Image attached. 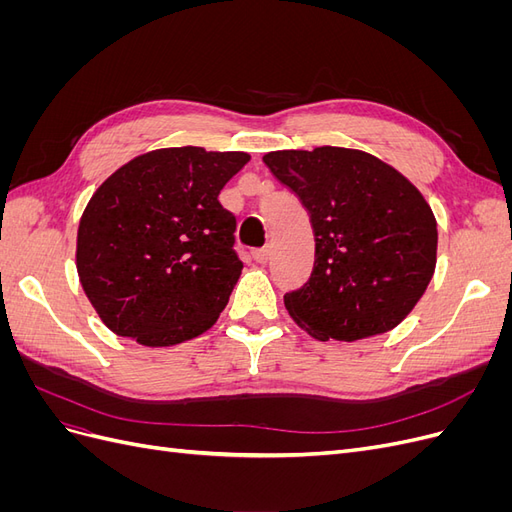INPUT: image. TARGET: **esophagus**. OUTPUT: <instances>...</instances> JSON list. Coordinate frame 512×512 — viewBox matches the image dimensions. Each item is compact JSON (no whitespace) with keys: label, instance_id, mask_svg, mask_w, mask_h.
Instances as JSON below:
<instances>
[{"label":"esophagus","instance_id":"obj_1","mask_svg":"<svg viewBox=\"0 0 512 512\" xmlns=\"http://www.w3.org/2000/svg\"><path fill=\"white\" fill-rule=\"evenodd\" d=\"M252 256H254L256 262H260V265H265V262L271 258V250H269V247H260V250L252 252Z\"/></svg>","mask_w":512,"mask_h":512}]
</instances>
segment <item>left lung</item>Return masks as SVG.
<instances>
[{
	"label": "left lung",
	"instance_id": "1",
	"mask_svg": "<svg viewBox=\"0 0 512 512\" xmlns=\"http://www.w3.org/2000/svg\"><path fill=\"white\" fill-rule=\"evenodd\" d=\"M262 160L301 198L316 235L312 275L284 294L292 320L320 342L395 329L436 271L438 224L425 196L361 149H284Z\"/></svg>",
	"mask_w": 512,
	"mask_h": 512
}]
</instances>
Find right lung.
Instances as JSON below:
<instances>
[{
	"label": "right lung",
	"instance_id": "right-lung-1",
	"mask_svg": "<svg viewBox=\"0 0 512 512\" xmlns=\"http://www.w3.org/2000/svg\"><path fill=\"white\" fill-rule=\"evenodd\" d=\"M247 162L243 151L153 149L89 198L76 271L108 329L166 348L213 327L243 269L232 250L237 220L218 196Z\"/></svg>",
	"mask_w": 512,
	"mask_h": 512
}]
</instances>
